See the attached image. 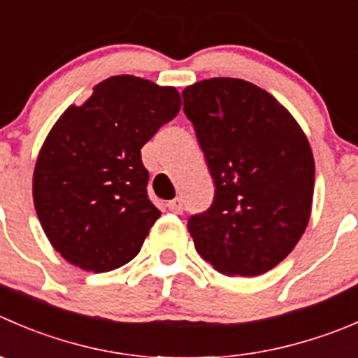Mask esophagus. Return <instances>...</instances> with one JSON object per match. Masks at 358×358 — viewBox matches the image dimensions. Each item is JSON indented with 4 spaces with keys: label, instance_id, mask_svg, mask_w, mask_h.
Here are the masks:
<instances>
[{
    "label": "esophagus",
    "instance_id": "esophagus-1",
    "mask_svg": "<svg viewBox=\"0 0 358 358\" xmlns=\"http://www.w3.org/2000/svg\"><path fill=\"white\" fill-rule=\"evenodd\" d=\"M168 210L173 211V213L180 215L183 211V201L182 197H175V199H171L168 203Z\"/></svg>",
    "mask_w": 358,
    "mask_h": 358
}]
</instances>
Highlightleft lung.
Wrapping results in <instances>:
<instances>
[{
  "instance_id": "left-lung-1",
  "label": "left lung",
  "mask_w": 358,
  "mask_h": 358,
  "mask_svg": "<svg viewBox=\"0 0 358 358\" xmlns=\"http://www.w3.org/2000/svg\"><path fill=\"white\" fill-rule=\"evenodd\" d=\"M182 94L215 183L210 210L187 224L194 246L222 275H264L310 222V141L275 96L246 80H201Z\"/></svg>"
}]
</instances>
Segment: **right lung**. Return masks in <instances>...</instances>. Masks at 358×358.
Instances as JSON below:
<instances>
[{
  "mask_svg": "<svg viewBox=\"0 0 358 358\" xmlns=\"http://www.w3.org/2000/svg\"><path fill=\"white\" fill-rule=\"evenodd\" d=\"M180 106L175 87L117 75L59 117L38 154L33 201L62 259L83 271L106 273L140 253L161 217L147 196L141 147Z\"/></svg>",
  "mask_w": 358,
  "mask_h": 358,
  "instance_id": "add662e5",
  "label": "right lung"
}]
</instances>
